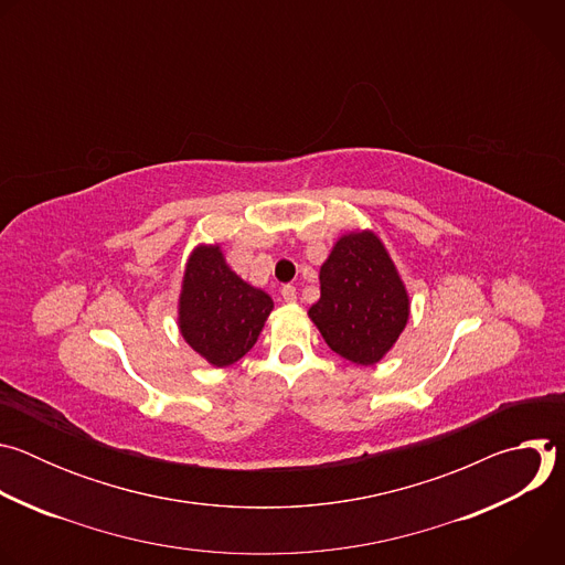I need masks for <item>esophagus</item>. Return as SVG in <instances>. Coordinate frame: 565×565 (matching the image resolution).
<instances>
[{
    "instance_id": "1",
    "label": "esophagus",
    "mask_w": 565,
    "mask_h": 565,
    "mask_svg": "<svg viewBox=\"0 0 565 565\" xmlns=\"http://www.w3.org/2000/svg\"><path fill=\"white\" fill-rule=\"evenodd\" d=\"M281 299H284L286 303H295V301H297V288H295V286H284V288H281Z\"/></svg>"
}]
</instances>
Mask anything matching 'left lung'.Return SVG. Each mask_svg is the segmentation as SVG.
Returning a JSON list of instances; mask_svg holds the SVG:
<instances>
[{
    "mask_svg": "<svg viewBox=\"0 0 565 565\" xmlns=\"http://www.w3.org/2000/svg\"><path fill=\"white\" fill-rule=\"evenodd\" d=\"M409 292L373 230L342 234L319 268V299L308 317L344 360L373 366L405 331Z\"/></svg>",
    "mask_w": 565,
    "mask_h": 565,
    "instance_id": "1",
    "label": "left lung"
}]
</instances>
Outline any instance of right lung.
<instances>
[{"instance_id": "right-lung-1", "label": "right lung", "mask_w": 565, "mask_h": 565, "mask_svg": "<svg viewBox=\"0 0 565 565\" xmlns=\"http://www.w3.org/2000/svg\"><path fill=\"white\" fill-rule=\"evenodd\" d=\"M273 308L266 290L227 266L221 244H199L192 250L179 295V331L212 366L223 369L244 358Z\"/></svg>"}]
</instances>
